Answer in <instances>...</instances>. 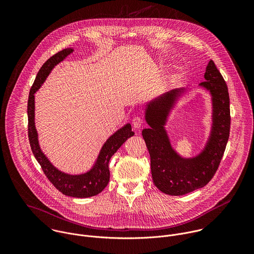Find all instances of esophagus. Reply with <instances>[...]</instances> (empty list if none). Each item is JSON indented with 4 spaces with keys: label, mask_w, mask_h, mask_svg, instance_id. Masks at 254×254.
Wrapping results in <instances>:
<instances>
[{
    "label": "esophagus",
    "mask_w": 254,
    "mask_h": 254,
    "mask_svg": "<svg viewBox=\"0 0 254 254\" xmlns=\"http://www.w3.org/2000/svg\"><path fill=\"white\" fill-rule=\"evenodd\" d=\"M132 126L134 128H139L142 126V119L140 117H134L132 120Z\"/></svg>",
    "instance_id": "34e87169"
}]
</instances>
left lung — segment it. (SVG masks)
<instances>
[{
  "instance_id": "1",
  "label": "left lung",
  "mask_w": 254,
  "mask_h": 254,
  "mask_svg": "<svg viewBox=\"0 0 254 254\" xmlns=\"http://www.w3.org/2000/svg\"><path fill=\"white\" fill-rule=\"evenodd\" d=\"M199 85L211 94L212 127L202 152L193 158L181 157L172 147L165 128L168 117L185 88H175L147 104L144 119L150 126L141 133L151 157L155 186L163 193L181 196L206 186L223 157L230 131V105L226 82L213 60Z\"/></svg>"
}]
</instances>
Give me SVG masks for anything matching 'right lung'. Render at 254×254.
Instances as JSON below:
<instances>
[{"mask_svg": "<svg viewBox=\"0 0 254 254\" xmlns=\"http://www.w3.org/2000/svg\"><path fill=\"white\" fill-rule=\"evenodd\" d=\"M72 52H73V49L67 48L50 57L42 65L37 76H36V79L30 89L28 98V136L34 157L40 164L44 174L54 185V187L62 194L69 197L88 198L99 194L107 186L111 175L110 169H108V163H110L111 158L128 137L134 134V132L131 131V126L129 124H127L120 129H118L103 143L93 167L88 172L83 174H66L55 168L48 160V158L45 156L40 148L38 132L35 127L34 94L41 87L47 76L50 74L52 69Z\"/></svg>", "mask_w": 254, "mask_h": 254, "instance_id": "right-lung-1", "label": "right lung"}]
</instances>
